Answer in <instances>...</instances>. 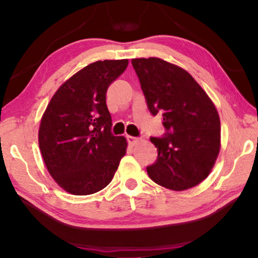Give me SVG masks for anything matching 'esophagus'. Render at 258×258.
Returning <instances> with one entry per match:
<instances>
[{"instance_id":"obj_1","label":"esophagus","mask_w":258,"mask_h":258,"mask_svg":"<svg viewBox=\"0 0 258 258\" xmlns=\"http://www.w3.org/2000/svg\"><path fill=\"white\" fill-rule=\"evenodd\" d=\"M126 140H128V143L132 146H134V145H136L138 142H140V140H138V138H136V137H133V136H126Z\"/></svg>"}]
</instances>
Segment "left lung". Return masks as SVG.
<instances>
[{
    "label": "left lung",
    "instance_id": "1",
    "mask_svg": "<svg viewBox=\"0 0 258 258\" xmlns=\"http://www.w3.org/2000/svg\"><path fill=\"white\" fill-rule=\"evenodd\" d=\"M152 115L162 113L167 130L151 137L158 158L146 168L150 179L175 191L200 184L220 151V118L207 92L188 71L159 57L133 58Z\"/></svg>",
    "mask_w": 258,
    "mask_h": 258
}]
</instances>
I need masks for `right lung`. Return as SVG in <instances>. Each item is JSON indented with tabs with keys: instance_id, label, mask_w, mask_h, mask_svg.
I'll return each mask as SVG.
<instances>
[{
	"instance_id": "right-lung-1",
	"label": "right lung",
	"mask_w": 258,
	"mask_h": 258,
	"mask_svg": "<svg viewBox=\"0 0 258 258\" xmlns=\"http://www.w3.org/2000/svg\"><path fill=\"white\" fill-rule=\"evenodd\" d=\"M128 63L126 58L105 60L84 67L57 89L42 114L38 134L42 159L67 192L100 191L124 157L128 143L110 133L106 92Z\"/></svg>"
}]
</instances>
